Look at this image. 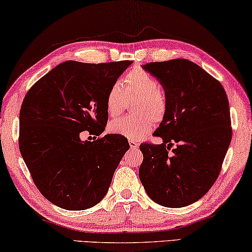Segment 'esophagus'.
<instances>
[{
  "label": "esophagus",
  "instance_id": "esophagus-1",
  "mask_svg": "<svg viewBox=\"0 0 252 252\" xmlns=\"http://www.w3.org/2000/svg\"><path fill=\"white\" fill-rule=\"evenodd\" d=\"M129 145L131 147V149H135V148L139 147V143L134 140H129Z\"/></svg>",
  "mask_w": 252,
  "mask_h": 252
}]
</instances>
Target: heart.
Here are the masks:
<instances>
[{"mask_svg": "<svg viewBox=\"0 0 252 252\" xmlns=\"http://www.w3.org/2000/svg\"><path fill=\"white\" fill-rule=\"evenodd\" d=\"M126 98H137L133 111L138 115L112 120L109 131L131 140H138L150 132L153 121H162L168 109V101L158 79L140 67L131 69L125 76L122 84H112L105 98L107 114L117 117L121 113Z\"/></svg>", "mask_w": 252, "mask_h": 252, "instance_id": "heart-1", "label": "heart"}]
</instances>
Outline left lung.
Listing matches in <instances>:
<instances>
[{
	"mask_svg": "<svg viewBox=\"0 0 252 252\" xmlns=\"http://www.w3.org/2000/svg\"><path fill=\"white\" fill-rule=\"evenodd\" d=\"M142 67L162 85L168 109L154 132L162 143L143 142L139 147L143 155L139 178L157 204L189 205L217 181L230 146L232 127L226 93L218 79L187 59Z\"/></svg>",
	"mask_w": 252,
	"mask_h": 252,
	"instance_id": "8db88e82",
	"label": "left lung"
}]
</instances>
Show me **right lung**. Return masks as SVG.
<instances>
[{
	"instance_id": "right-lung-1",
	"label": "right lung",
	"mask_w": 252,
	"mask_h": 252,
	"mask_svg": "<svg viewBox=\"0 0 252 252\" xmlns=\"http://www.w3.org/2000/svg\"><path fill=\"white\" fill-rule=\"evenodd\" d=\"M131 61L59 63L28 91L20 110L19 148L34 185L62 209L81 211L105 196L129 142L101 135L107 91ZM96 135L83 142L81 132Z\"/></svg>"
}]
</instances>
